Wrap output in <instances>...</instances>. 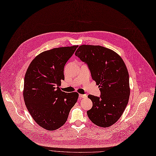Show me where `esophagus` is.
<instances>
[{"mask_svg":"<svg viewBox=\"0 0 156 156\" xmlns=\"http://www.w3.org/2000/svg\"><path fill=\"white\" fill-rule=\"evenodd\" d=\"M87 97L86 94H79V99H81L82 98H84Z\"/></svg>","mask_w":156,"mask_h":156,"instance_id":"34e87169","label":"esophagus"}]
</instances>
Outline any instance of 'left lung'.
<instances>
[{
	"mask_svg": "<svg viewBox=\"0 0 156 156\" xmlns=\"http://www.w3.org/2000/svg\"><path fill=\"white\" fill-rule=\"evenodd\" d=\"M75 55L87 65L101 91L99 97L88 95L92 102L87 112L89 118L102 127L113 125L121 117L129 99V76L124 62L116 52L101 45H82Z\"/></svg>",
	"mask_w": 156,
	"mask_h": 156,
	"instance_id": "left-lung-1",
	"label": "left lung"
}]
</instances>
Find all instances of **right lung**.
<instances>
[{
    "instance_id": "obj_1",
    "label": "right lung",
    "mask_w": 156,
    "mask_h": 156,
    "mask_svg": "<svg viewBox=\"0 0 156 156\" xmlns=\"http://www.w3.org/2000/svg\"><path fill=\"white\" fill-rule=\"evenodd\" d=\"M78 45L54 48L39 54L29 65L24 78L23 99L39 126L49 130L62 126L77 102V92L61 91L64 68Z\"/></svg>"
}]
</instances>
